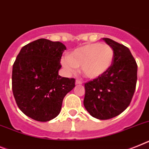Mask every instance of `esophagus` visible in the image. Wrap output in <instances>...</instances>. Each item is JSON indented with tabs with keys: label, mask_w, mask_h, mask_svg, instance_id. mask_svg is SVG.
Masks as SVG:
<instances>
[{
	"label": "esophagus",
	"mask_w": 149,
	"mask_h": 149,
	"mask_svg": "<svg viewBox=\"0 0 149 149\" xmlns=\"http://www.w3.org/2000/svg\"><path fill=\"white\" fill-rule=\"evenodd\" d=\"M82 82L79 80V79H77V80H76V85H82Z\"/></svg>",
	"instance_id": "obj_1"
}]
</instances>
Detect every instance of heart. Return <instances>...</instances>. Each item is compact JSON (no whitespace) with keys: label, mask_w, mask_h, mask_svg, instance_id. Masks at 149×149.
I'll list each match as a JSON object with an SVG mask.
<instances>
[{"label":"heart","mask_w":149,"mask_h":149,"mask_svg":"<svg viewBox=\"0 0 149 149\" xmlns=\"http://www.w3.org/2000/svg\"><path fill=\"white\" fill-rule=\"evenodd\" d=\"M114 52L107 44H88L70 52L61 60L67 72L72 73L80 67L84 77L90 79L99 78L108 71L113 63Z\"/></svg>","instance_id":"1"}]
</instances>
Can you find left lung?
<instances>
[{"label":"left lung","mask_w":149,"mask_h":149,"mask_svg":"<svg viewBox=\"0 0 149 149\" xmlns=\"http://www.w3.org/2000/svg\"><path fill=\"white\" fill-rule=\"evenodd\" d=\"M102 39L113 50L111 68L85 84V108L98 120L120 114L130 105L137 82V64L128 47L108 38Z\"/></svg>","instance_id":"left-lung-1"}]
</instances>
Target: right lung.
<instances>
[{"label":"right lung","mask_w":149,"mask_h":149,"mask_svg":"<svg viewBox=\"0 0 149 149\" xmlns=\"http://www.w3.org/2000/svg\"><path fill=\"white\" fill-rule=\"evenodd\" d=\"M65 50L61 42L40 38L22 47L13 63V96L20 111L35 120L55 118L65 95L75 87L74 79L58 74Z\"/></svg>","instance_id":"right-lung-1"}]
</instances>
